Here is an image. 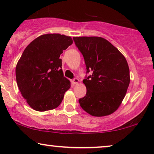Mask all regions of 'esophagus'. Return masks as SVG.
<instances>
[{
	"mask_svg": "<svg viewBox=\"0 0 154 154\" xmlns=\"http://www.w3.org/2000/svg\"><path fill=\"white\" fill-rule=\"evenodd\" d=\"M79 83V80L78 79H76V78H75V79H73V84L76 85V84H78Z\"/></svg>",
	"mask_w": 154,
	"mask_h": 154,
	"instance_id": "1",
	"label": "esophagus"
}]
</instances>
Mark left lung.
<instances>
[{
  "label": "left lung",
  "instance_id": "obj_1",
  "mask_svg": "<svg viewBox=\"0 0 154 154\" xmlns=\"http://www.w3.org/2000/svg\"><path fill=\"white\" fill-rule=\"evenodd\" d=\"M83 54L86 73L85 96L79 99L82 109L93 116L111 114L119 108L130 84L127 60L112 44L101 37H74Z\"/></svg>",
  "mask_w": 154,
  "mask_h": 154
}]
</instances>
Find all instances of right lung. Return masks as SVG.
<instances>
[{
    "label": "right lung",
    "instance_id": "right-lung-1",
    "mask_svg": "<svg viewBox=\"0 0 154 154\" xmlns=\"http://www.w3.org/2000/svg\"><path fill=\"white\" fill-rule=\"evenodd\" d=\"M72 43L70 36L48 33L33 40L23 52L16 66L17 83L22 97L34 110L57 108L70 88L60 57Z\"/></svg>",
    "mask_w": 154,
    "mask_h": 154
}]
</instances>
